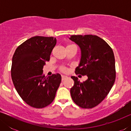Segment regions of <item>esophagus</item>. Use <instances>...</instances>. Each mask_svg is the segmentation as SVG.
<instances>
[{
	"mask_svg": "<svg viewBox=\"0 0 131 131\" xmlns=\"http://www.w3.org/2000/svg\"><path fill=\"white\" fill-rule=\"evenodd\" d=\"M61 78H62V80H65L66 78H67V76H66V75L62 74L61 75Z\"/></svg>",
	"mask_w": 131,
	"mask_h": 131,
	"instance_id": "1",
	"label": "esophagus"
}]
</instances>
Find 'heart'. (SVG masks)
Masks as SVG:
<instances>
[{"mask_svg":"<svg viewBox=\"0 0 131 131\" xmlns=\"http://www.w3.org/2000/svg\"><path fill=\"white\" fill-rule=\"evenodd\" d=\"M62 71H66V69H65V68H63V69H62Z\"/></svg>","mask_w":131,"mask_h":131,"instance_id":"heart-1","label":"heart"}]
</instances>
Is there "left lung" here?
I'll return each instance as SVG.
<instances>
[{
    "instance_id": "obj_1",
    "label": "left lung",
    "mask_w": 131,
    "mask_h": 131,
    "mask_svg": "<svg viewBox=\"0 0 131 131\" xmlns=\"http://www.w3.org/2000/svg\"><path fill=\"white\" fill-rule=\"evenodd\" d=\"M69 39L79 46L81 51L75 73L88 77L83 82L77 77H71L74 82L70 89L71 98L82 108H93L103 101L114 85L116 70L113 51L97 36L71 35Z\"/></svg>"
}]
</instances>
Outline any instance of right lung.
I'll return each instance as SVG.
<instances>
[{
	"label": "right lung",
	"instance_id": "obj_1",
	"mask_svg": "<svg viewBox=\"0 0 131 131\" xmlns=\"http://www.w3.org/2000/svg\"><path fill=\"white\" fill-rule=\"evenodd\" d=\"M57 43L53 37L34 36L25 41L12 57L11 76L21 98L31 107L43 108L54 100L61 82L60 74L46 78L43 69Z\"/></svg>",
	"mask_w": 131,
	"mask_h": 131
}]
</instances>
